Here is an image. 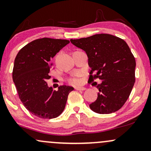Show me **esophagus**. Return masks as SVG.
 Wrapping results in <instances>:
<instances>
[{
	"label": "esophagus",
	"instance_id": "34e87169",
	"mask_svg": "<svg viewBox=\"0 0 151 151\" xmlns=\"http://www.w3.org/2000/svg\"><path fill=\"white\" fill-rule=\"evenodd\" d=\"M75 89L76 90H80V91H83V90H86V88L84 87H76Z\"/></svg>",
	"mask_w": 151,
	"mask_h": 151
}]
</instances>
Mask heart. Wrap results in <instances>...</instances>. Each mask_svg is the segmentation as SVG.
Returning a JSON list of instances; mask_svg holds the SVG:
<instances>
[{
	"label": "heart",
	"instance_id": "obj_1",
	"mask_svg": "<svg viewBox=\"0 0 151 151\" xmlns=\"http://www.w3.org/2000/svg\"><path fill=\"white\" fill-rule=\"evenodd\" d=\"M80 76H81L80 74H78V75L70 78L68 80V83H70V84L74 85V86H78V85L81 83V78H80Z\"/></svg>",
	"mask_w": 151,
	"mask_h": 151
}]
</instances>
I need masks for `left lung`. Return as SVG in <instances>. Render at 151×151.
<instances>
[{
  "label": "left lung",
  "instance_id": "8db88e82",
  "mask_svg": "<svg viewBox=\"0 0 151 151\" xmlns=\"http://www.w3.org/2000/svg\"><path fill=\"white\" fill-rule=\"evenodd\" d=\"M70 42L88 55L90 82L96 78L102 81L97 85V98L90 104V109L102 114L121 109L135 83L136 60L127 42L109 34L70 40Z\"/></svg>",
  "mask_w": 151,
  "mask_h": 151
}]
</instances>
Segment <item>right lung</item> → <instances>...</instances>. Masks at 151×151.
<instances>
[{"mask_svg": "<svg viewBox=\"0 0 151 151\" xmlns=\"http://www.w3.org/2000/svg\"><path fill=\"white\" fill-rule=\"evenodd\" d=\"M70 43L58 39H38L22 47L14 62L12 80L23 105L30 113L42 119H53L64 110L68 94L74 88L61 86L58 90L49 88L46 81L51 58Z\"/></svg>", "mask_w": 151, "mask_h": 151, "instance_id": "obj_1", "label": "right lung"}]
</instances>
